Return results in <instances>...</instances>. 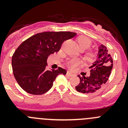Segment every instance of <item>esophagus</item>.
Wrapping results in <instances>:
<instances>
[{
    "instance_id": "34e87169",
    "label": "esophagus",
    "mask_w": 128,
    "mask_h": 128,
    "mask_svg": "<svg viewBox=\"0 0 128 128\" xmlns=\"http://www.w3.org/2000/svg\"><path fill=\"white\" fill-rule=\"evenodd\" d=\"M66 75H67V76H69V77H72V76H74V74H72L71 72H69V71H68V72H67V74H66Z\"/></svg>"
}]
</instances>
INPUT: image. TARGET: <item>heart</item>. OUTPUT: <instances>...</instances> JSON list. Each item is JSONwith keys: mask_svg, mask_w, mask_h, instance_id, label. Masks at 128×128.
Segmentation results:
<instances>
[{"mask_svg": "<svg viewBox=\"0 0 128 128\" xmlns=\"http://www.w3.org/2000/svg\"><path fill=\"white\" fill-rule=\"evenodd\" d=\"M77 42H78V45L79 46L80 50H86L90 48L91 46L92 42L90 40H89L87 37L84 36H80L78 37L77 39ZM94 54L91 53V52H88L86 56V59L88 61H92L94 60ZM81 64L80 60L77 59H70L67 62L68 67L70 68V69H74L77 68L78 66H79Z\"/></svg>", "mask_w": 128, "mask_h": 128, "instance_id": "b5f03b06", "label": "heart"}]
</instances>
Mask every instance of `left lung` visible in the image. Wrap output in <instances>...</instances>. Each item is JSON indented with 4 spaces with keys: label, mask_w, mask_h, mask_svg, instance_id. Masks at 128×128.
I'll return each mask as SVG.
<instances>
[{
    "label": "left lung",
    "mask_w": 128,
    "mask_h": 128,
    "mask_svg": "<svg viewBox=\"0 0 128 128\" xmlns=\"http://www.w3.org/2000/svg\"><path fill=\"white\" fill-rule=\"evenodd\" d=\"M113 59L106 47L101 44L98 48L97 59L90 69V75L86 77L78 76L80 83L76 87L77 92L84 94H92L100 89L107 82L112 68Z\"/></svg>",
    "instance_id": "8db88e82"
}]
</instances>
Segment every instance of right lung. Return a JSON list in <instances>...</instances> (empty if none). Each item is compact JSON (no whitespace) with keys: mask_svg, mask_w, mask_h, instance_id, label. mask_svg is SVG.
I'll return each instance as SVG.
<instances>
[{"mask_svg":"<svg viewBox=\"0 0 128 128\" xmlns=\"http://www.w3.org/2000/svg\"><path fill=\"white\" fill-rule=\"evenodd\" d=\"M76 35L70 32L37 33L24 41L15 50L12 59L13 73L21 88L32 95L47 92L59 74L66 70H46L48 57L60 50L64 41Z\"/></svg>","mask_w":128,"mask_h":128,"instance_id":"1","label":"right lung"}]
</instances>
